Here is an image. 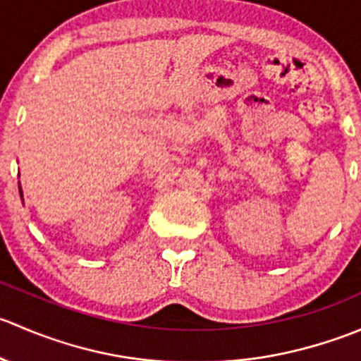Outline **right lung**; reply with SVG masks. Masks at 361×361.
<instances>
[{"label": "right lung", "mask_w": 361, "mask_h": 361, "mask_svg": "<svg viewBox=\"0 0 361 361\" xmlns=\"http://www.w3.org/2000/svg\"><path fill=\"white\" fill-rule=\"evenodd\" d=\"M20 197H23V192H20Z\"/></svg>", "instance_id": "1"}]
</instances>
